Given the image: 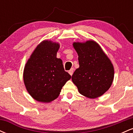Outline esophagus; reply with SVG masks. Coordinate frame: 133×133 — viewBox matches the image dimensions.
<instances>
[{
	"mask_svg": "<svg viewBox=\"0 0 133 133\" xmlns=\"http://www.w3.org/2000/svg\"><path fill=\"white\" fill-rule=\"evenodd\" d=\"M74 68L71 69H70V71H69V73L70 75H71V76L72 75L73 72H74Z\"/></svg>",
	"mask_w": 133,
	"mask_h": 133,
	"instance_id": "1",
	"label": "esophagus"
}]
</instances>
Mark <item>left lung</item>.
I'll return each instance as SVG.
<instances>
[{"label": "left lung", "instance_id": "1", "mask_svg": "<svg viewBox=\"0 0 133 133\" xmlns=\"http://www.w3.org/2000/svg\"><path fill=\"white\" fill-rule=\"evenodd\" d=\"M78 54L79 68L72 76V81L82 95L88 98L100 97L110 88L114 79L112 62L96 41L74 42Z\"/></svg>", "mask_w": 133, "mask_h": 133}]
</instances>
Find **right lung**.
<instances>
[{
	"label": "right lung",
	"mask_w": 133,
	"mask_h": 133,
	"mask_svg": "<svg viewBox=\"0 0 133 133\" xmlns=\"http://www.w3.org/2000/svg\"><path fill=\"white\" fill-rule=\"evenodd\" d=\"M60 45L44 40L38 44L24 67L23 79L29 94L41 103H50L60 94L62 87L71 78L57 58Z\"/></svg>",
	"instance_id": "obj_1"
}]
</instances>
